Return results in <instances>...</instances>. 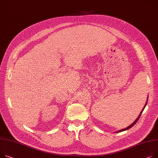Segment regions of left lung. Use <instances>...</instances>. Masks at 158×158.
<instances>
[{"label": "left lung", "mask_w": 158, "mask_h": 158, "mask_svg": "<svg viewBox=\"0 0 158 158\" xmlns=\"http://www.w3.org/2000/svg\"><path fill=\"white\" fill-rule=\"evenodd\" d=\"M147 103H148V100H147V102H146V103H145V106H144V107H143V108L142 109V111H141V112L140 113V114H139V115L138 116V118L136 119V120L131 124V125H130L129 127H128L127 128H124V129H122V130H119V131H118L117 132H121V131H125V130H128V129H130V128H131L132 127H133V126L136 123V122H137L138 121H139V118H140V115H141V114H142V112H143V110H144V109H145V106H147Z\"/></svg>", "instance_id": "1"}]
</instances>
